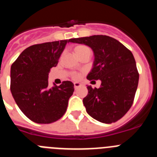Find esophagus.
<instances>
[{
    "label": "esophagus",
    "mask_w": 157,
    "mask_h": 157,
    "mask_svg": "<svg viewBox=\"0 0 157 157\" xmlns=\"http://www.w3.org/2000/svg\"><path fill=\"white\" fill-rule=\"evenodd\" d=\"M82 86V84L80 82H75L74 83V87H75V89H78V87H80Z\"/></svg>",
    "instance_id": "esophagus-1"
}]
</instances>
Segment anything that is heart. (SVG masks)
Here are the masks:
<instances>
[{
    "label": "heart",
    "mask_w": 157,
    "mask_h": 157,
    "mask_svg": "<svg viewBox=\"0 0 157 157\" xmlns=\"http://www.w3.org/2000/svg\"><path fill=\"white\" fill-rule=\"evenodd\" d=\"M85 48H87V47L83 46V45H78V46L75 47V52L82 50V49H85ZM73 78H79V75L74 74L73 75Z\"/></svg>",
    "instance_id": "heart-1"
}]
</instances>
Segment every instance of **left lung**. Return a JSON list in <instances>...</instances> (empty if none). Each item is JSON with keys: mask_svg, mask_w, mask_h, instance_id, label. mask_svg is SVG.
I'll return each instance as SVG.
<instances>
[{"mask_svg": "<svg viewBox=\"0 0 157 157\" xmlns=\"http://www.w3.org/2000/svg\"><path fill=\"white\" fill-rule=\"evenodd\" d=\"M69 42L84 44L94 52L93 67L87 79L101 82L100 88L88 86L83 98L87 113L96 120L112 123L128 112L138 88V75L132 52L116 39L106 35L71 38Z\"/></svg>", "mask_w": 157, "mask_h": 157, "instance_id": "1", "label": "left lung"}]
</instances>
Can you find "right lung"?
<instances>
[{
  "label": "right lung",
  "instance_id": "add662e5",
  "mask_svg": "<svg viewBox=\"0 0 157 157\" xmlns=\"http://www.w3.org/2000/svg\"><path fill=\"white\" fill-rule=\"evenodd\" d=\"M68 40L27 48L11 67V92L23 114L34 123H51L64 115L74 84L48 86V72L56 67Z\"/></svg>",
  "mask_w": 157,
  "mask_h": 157
}]
</instances>
